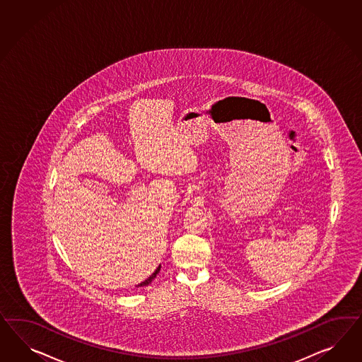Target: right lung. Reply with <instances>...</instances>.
I'll return each mask as SVG.
<instances>
[{
  "instance_id": "add662e5",
  "label": "right lung",
  "mask_w": 362,
  "mask_h": 362,
  "mask_svg": "<svg viewBox=\"0 0 362 362\" xmlns=\"http://www.w3.org/2000/svg\"><path fill=\"white\" fill-rule=\"evenodd\" d=\"M160 269H161V264H160V266H158V267H157V269H156L155 272H153V274H152V275H151V276H149V278H148V279L144 280V281H143V283H140V284H139V286H137V287H145V286H148V284H151V283H152V281H153V279H155L156 276H157V274H158V272H160Z\"/></svg>"
}]
</instances>
